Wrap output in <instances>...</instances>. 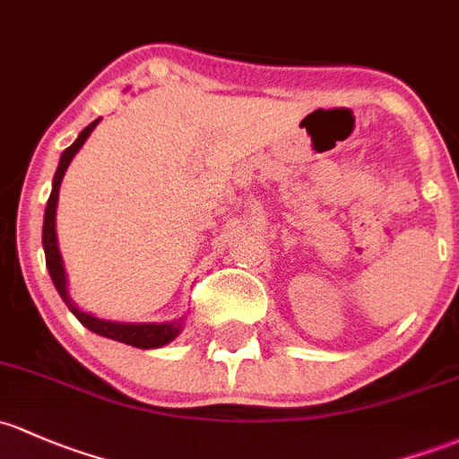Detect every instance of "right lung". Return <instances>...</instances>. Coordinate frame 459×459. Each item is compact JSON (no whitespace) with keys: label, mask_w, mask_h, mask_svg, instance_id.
<instances>
[{"label":"right lung","mask_w":459,"mask_h":459,"mask_svg":"<svg viewBox=\"0 0 459 459\" xmlns=\"http://www.w3.org/2000/svg\"><path fill=\"white\" fill-rule=\"evenodd\" d=\"M99 120L90 123L88 127L81 132V136L65 149L64 156H61L59 169H56V173H55V180H52V193H50V200H48V206H46V217H43V250H46V266H48V270H50V277H52V283H55L56 292H59L61 299L67 303V307L72 310V315L79 318V321L83 323L90 332L105 336V339L118 341V343L141 347V350H149V347H162L180 334L182 318L180 321H171V323H141V325L103 321V318L91 316V315H88V312H81L79 307L70 301V297H67V290H65V270H64V262H61L59 246H56V230H55L59 186H61V180H64V176H65L67 165L72 162L74 153L83 147V143L88 141L91 129L99 125Z\"/></svg>","instance_id":"add662e5"}]
</instances>
